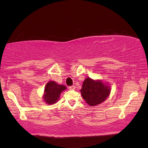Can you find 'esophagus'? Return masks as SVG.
Masks as SVG:
<instances>
[{
	"label": "esophagus",
	"mask_w": 148,
	"mask_h": 148,
	"mask_svg": "<svg viewBox=\"0 0 148 148\" xmlns=\"http://www.w3.org/2000/svg\"><path fill=\"white\" fill-rule=\"evenodd\" d=\"M69 88L70 90H75V89H76V87H75L74 85H72V86H71V87H69Z\"/></svg>",
	"instance_id": "34e87169"
}]
</instances>
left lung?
Here are the masks:
<instances>
[{
    "label": "left lung",
    "mask_w": 148,
    "mask_h": 148,
    "mask_svg": "<svg viewBox=\"0 0 148 148\" xmlns=\"http://www.w3.org/2000/svg\"><path fill=\"white\" fill-rule=\"evenodd\" d=\"M80 91L86 103L90 106H95L108 98L111 93V87L100 79L95 80L88 77L83 82Z\"/></svg>",
    "instance_id": "1"
}]
</instances>
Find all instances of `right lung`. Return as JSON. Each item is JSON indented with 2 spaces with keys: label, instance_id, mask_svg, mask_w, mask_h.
Listing matches in <instances>:
<instances>
[{
  "label": "right lung",
  "instance_id": "obj_1",
  "mask_svg": "<svg viewBox=\"0 0 148 148\" xmlns=\"http://www.w3.org/2000/svg\"><path fill=\"white\" fill-rule=\"evenodd\" d=\"M66 89L64 85H59L54 81L48 82L45 87L42 99L48 105L57 103L60 98L61 93Z\"/></svg>",
  "mask_w": 148,
  "mask_h": 148
}]
</instances>
